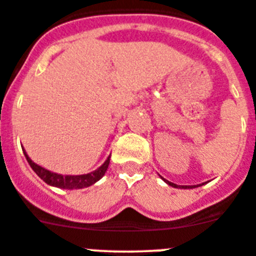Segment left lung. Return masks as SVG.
Instances as JSON below:
<instances>
[{
  "instance_id": "left-lung-1",
  "label": "left lung",
  "mask_w": 256,
  "mask_h": 256,
  "mask_svg": "<svg viewBox=\"0 0 256 256\" xmlns=\"http://www.w3.org/2000/svg\"><path fill=\"white\" fill-rule=\"evenodd\" d=\"M163 181L166 182L167 184H170V186H172V187H176V188H194V187H197V186H177L176 184H172V182L167 181V180H164V178H163Z\"/></svg>"
}]
</instances>
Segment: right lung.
Segmentation results:
<instances>
[{
  "label": "right lung",
  "mask_w": 256,
  "mask_h": 256,
  "mask_svg": "<svg viewBox=\"0 0 256 256\" xmlns=\"http://www.w3.org/2000/svg\"><path fill=\"white\" fill-rule=\"evenodd\" d=\"M22 150L26 160H28V164L31 166V168L35 171V174H38L44 182H46V184H50V186L66 190L84 188V187H89L92 186V184H94L106 174L109 166V162H110V156H109V157L106 158V162H104L99 168H96V171L90 172V174H78V176H72V174H66V176H65V174H55V172H51L48 171V170H45L44 167L38 166V164H36L35 162L31 160V158L28 157V153L25 152V150Z\"/></svg>",
  "instance_id": "obj_1"
}]
</instances>
